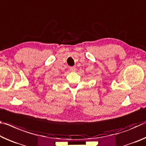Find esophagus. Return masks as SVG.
<instances>
[{"instance_id": "esophagus-1", "label": "esophagus", "mask_w": 146, "mask_h": 146, "mask_svg": "<svg viewBox=\"0 0 146 146\" xmlns=\"http://www.w3.org/2000/svg\"><path fill=\"white\" fill-rule=\"evenodd\" d=\"M69 70H70L71 71H75L76 68L75 67H70V68H69Z\"/></svg>"}]
</instances>
